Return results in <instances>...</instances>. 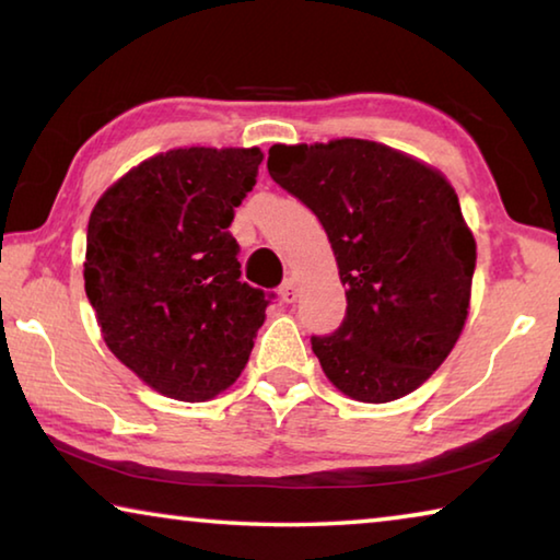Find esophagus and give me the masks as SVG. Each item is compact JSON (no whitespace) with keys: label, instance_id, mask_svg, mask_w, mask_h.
<instances>
[{"label":"esophagus","instance_id":"34e87169","mask_svg":"<svg viewBox=\"0 0 560 560\" xmlns=\"http://www.w3.org/2000/svg\"><path fill=\"white\" fill-rule=\"evenodd\" d=\"M279 296H281V301L283 303H293L299 299V289H296V279L293 277H289L287 281L281 283V289H279Z\"/></svg>","mask_w":560,"mask_h":560}]
</instances>
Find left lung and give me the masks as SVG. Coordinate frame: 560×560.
<instances>
[{"label": "left lung", "instance_id": "obj_1", "mask_svg": "<svg viewBox=\"0 0 560 560\" xmlns=\"http://www.w3.org/2000/svg\"><path fill=\"white\" fill-rule=\"evenodd\" d=\"M277 185L334 246L346 318L311 336L320 368L360 402H390L438 371L467 320L477 244L438 170L371 140L271 145Z\"/></svg>", "mask_w": 560, "mask_h": 560}]
</instances>
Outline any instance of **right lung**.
Returning a JSON list of instances; mask_svg holds the SVG:
<instances>
[{
  "label": "right lung",
  "mask_w": 560,
  "mask_h": 560,
  "mask_svg": "<svg viewBox=\"0 0 560 560\" xmlns=\"http://www.w3.org/2000/svg\"><path fill=\"white\" fill-rule=\"evenodd\" d=\"M261 160L259 148L170 150L91 212L83 279L103 340L175 400H212L240 377L273 296L240 281L230 232Z\"/></svg>",
  "instance_id": "1"
}]
</instances>
